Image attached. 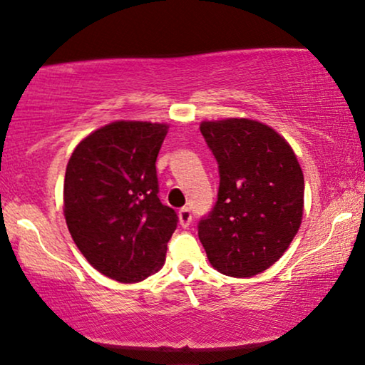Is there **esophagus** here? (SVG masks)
<instances>
[{
  "label": "esophagus",
  "mask_w": 365,
  "mask_h": 365,
  "mask_svg": "<svg viewBox=\"0 0 365 365\" xmlns=\"http://www.w3.org/2000/svg\"><path fill=\"white\" fill-rule=\"evenodd\" d=\"M192 221V212L189 207H182L179 211V222H181L182 227H189V224Z\"/></svg>",
  "instance_id": "1"
}]
</instances>
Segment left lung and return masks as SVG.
Segmentation results:
<instances>
[{
	"mask_svg": "<svg viewBox=\"0 0 365 365\" xmlns=\"http://www.w3.org/2000/svg\"><path fill=\"white\" fill-rule=\"evenodd\" d=\"M217 161L219 191L197 224L209 262L232 277L271 267L302 221L304 176L286 139L251 119L201 124Z\"/></svg>",
	"mask_w": 365,
	"mask_h": 365,
	"instance_id": "left-lung-1",
	"label": "left lung"
}]
</instances>
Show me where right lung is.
I'll return each mask as SVG.
<instances>
[{
    "label": "right lung",
    "mask_w": 365,
    "mask_h": 365,
    "mask_svg": "<svg viewBox=\"0 0 365 365\" xmlns=\"http://www.w3.org/2000/svg\"><path fill=\"white\" fill-rule=\"evenodd\" d=\"M166 124L118 121L74 149L64 176V217L89 264L119 282L161 269L178 214L159 199L156 159Z\"/></svg>",
    "instance_id": "add662e5"
}]
</instances>
